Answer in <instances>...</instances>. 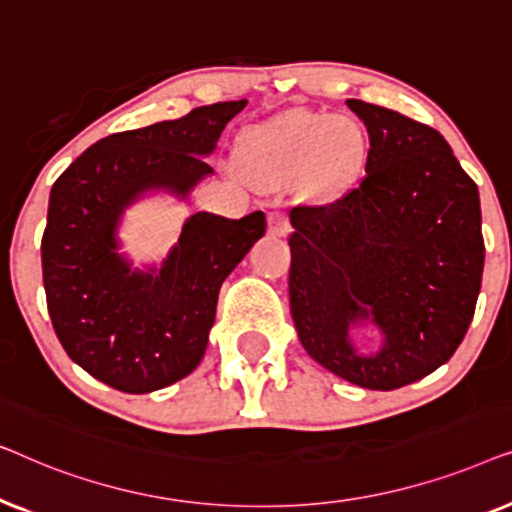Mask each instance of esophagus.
I'll return each mask as SVG.
<instances>
[{
	"label": "esophagus",
	"mask_w": 512,
	"mask_h": 512,
	"mask_svg": "<svg viewBox=\"0 0 512 512\" xmlns=\"http://www.w3.org/2000/svg\"><path fill=\"white\" fill-rule=\"evenodd\" d=\"M268 233H270V235H277V237H286V235L291 233V223H289V219H286L284 214L272 212V214L268 216Z\"/></svg>",
	"instance_id": "34e87169"
}]
</instances>
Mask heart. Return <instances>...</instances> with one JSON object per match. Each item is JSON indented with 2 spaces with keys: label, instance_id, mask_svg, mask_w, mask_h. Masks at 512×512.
<instances>
[{
  "label": "heart",
  "instance_id": "obj_1",
  "mask_svg": "<svg viewBox=\"0 0 512 512\" xmlns=\"http://www.w3.org/2000/svg\"><path fill=\"white\" fill-rule=\"evenodd\" d=\"M237 158L242 170L258 181L303 174L314 193H338L366 165L368 137L347 114L291 109L249 125L237 139Z\"/></svg>",
  "mask_w": 512,
  "mask_h": 512
}]
</instances>
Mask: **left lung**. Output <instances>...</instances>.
<instances>
[{
  "label": "left lung",
  "mask_w": 512,
  "mask_h": 512,
  "mask_svg": "<svg viewBox=\"0 0 512 512\" xmlns=\"http://www.w3.org/2000/svg\"><path fill=\"white\" fill-rule=\"evenodd\" d=\"M347 107L370 137L366 177L328 205L291 209V317L319 366L391 391L464 340L485 265L480 195L440 132L377 104ZM366 323L383 333L373 355L351 342Z\"/></svg>",
  "instance_id": "obj_1"
}]
</instances>
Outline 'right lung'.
<instances>
[{
  "label": "right lung",
  "instance_id": "obj_1",
  "mask_svg": "<svg viewBox=\"0 0 512 512\" xmlns=\"http://www.w3.org/2000/svg\"><path fill=\"white\" fill-rule=\"evenodd\" d=\"M247 100L198 107L177 121L118 132L60 174L48 198L41 268L48 314L69 359L125 394L191 375L205 356L219 289L265 233V214L195 212L160 265L121 251L125 209L146 195L181 202L214 174L207 160Z\"/></svg>",
  "mask_w": 512,
  "mask_h": 512
}]
</instances>
